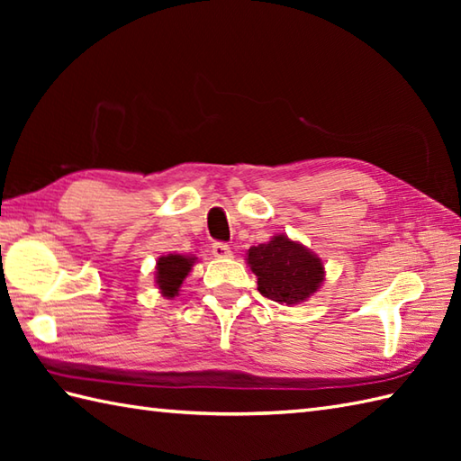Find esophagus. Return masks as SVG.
I'll return each mask as SVG.
<instances>
[{"instance_id": "esophagus-1", "label": "esophagus", "mask_w": 461, "mask_h": 461, "mask_svg": "<svg viewBox=\"0 0 461 461\" xmlns=\"http://www.w3.org/2000/svg\"><path fill=\"white\" fill-rule=\"evenodd\" d=\"M212 253H213V258H218V259L231 258V249L228 243H223V241H215L212 246Z\"/></svg>"}]
</instances>
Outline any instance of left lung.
Returning <instances> with one entry per match:
<instances>
[{
    "label": "left lung",
    "mask_w": 461,
    "mask_h": 461,
    "mask_svg": "<svg viewBox=\"0 0 461 461\" xmlns=\"http://www.w3.org/2000/svg\"><path fill=\"white\" fill-rule=\"evenodd\" d=\"M248 263L258 276L261 295L287 305L307 299L325 277V267L315 253L287 236H276L258 248L253 246Z\"/></svg>",
    "instance_id": "obj_1"
}]
</instances>
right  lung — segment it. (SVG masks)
<instances>
[{
  "label": "right lung",
  "mask_w": 461,
  "mask_h": 461,
  "mask_svg": "<svg viewBox=\"0 0 461 461\" xmlns=\"http://www.w3.org/2000/svg\"><path fill=\"white\" fill-rule=\"evenodd\" d=\"M192 266H194L192 258L174 256V253L158 259V263H156V283H158L164 297L178 295L182 281L190 273Z\"/></svg>",
  "instance_id": "add662e5"
}]
</instances>
